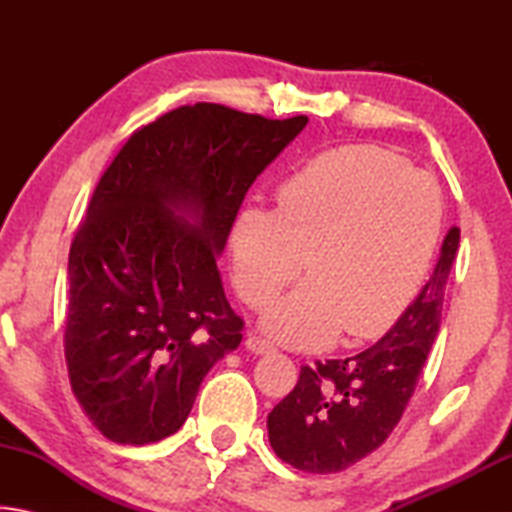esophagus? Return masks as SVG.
<instances>
[{
  "instance_id": "obj_1",
  "label": "esophagus",
  "mask_w": 512,
  "mask_h": 512,
  "mask_svg": "<svg viewBox=\"0 0 512 512\" xmlns=\"http://www.w3.org/2000/svg\"><path fill=\"white\" fill-rule=\"evenodd\" d=\"M246 348L250 352H255V354H271V352H275V345L271 341L262 339V336H257V334H248Z\"/></svg>"
}]
</instances>
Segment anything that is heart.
Instances as JSON below:
<instances>
[{"label":"heart","instance_id":"obj_1","mask_svg":"<svg viewBox=\"0 0 512 512\" xmlns=\"http://www.w3.org/2000/svg\"><path fill=\"white\" fill-rule=\"evenodd\" d=\"M443 223L440 189L372 144L316 155L277 189V207L250 205L230 232L232 280L262 309L307 268L311 280L268 309L264 329L284 345L320 350L345 329L372 339L418 293Z\"/></svg>","mask_w":512,"mask_h":512}]
</instances>
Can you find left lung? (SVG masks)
Listing matches in <instances>:
<instances>
[{
	"mask_svg": "<svg viewBox=\"0 0 512 512\" xmlns=\"http://www.w3.org/2000/svg\"><path fill=\"white\" fill-rule=\"evenodd\" d=\"M461 230L449 228L438 264L397 323L348 359L302 366L298 384L268 413V440L284 463L311 474L348 470L397 427L440 329Z\"/></svg>",
	"mask_w": 512,
	"mask_h": 512,
	"instance_id": "left-lung-1",
	"label": "left lung"
}]
</instances>
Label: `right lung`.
Returning a JSON list of instances; mask_svg holds the SVG:
<instances>
[{"label": "right lung", "mask_w": 512, "mask_h": 512, "mask_svg": "<svg viewBox=\"0 0 512 512\" xmlns=\"http://www.w3.org/2000/svg\"><path fill=\"white\" fill-rule=\"evenodd\" d=\"M219 103L180 106L128 137L69 248V384L103 436L176 433L241 320L216 257L255 178L307 126Z\"/></svg>", "instance_id": "obj_1"}]
</instances>
